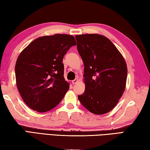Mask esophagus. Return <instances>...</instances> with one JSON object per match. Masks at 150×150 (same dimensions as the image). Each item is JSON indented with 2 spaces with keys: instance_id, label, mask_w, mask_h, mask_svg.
I'll return each mask as SVG.
<instances>
[{
  "instance_id": "1",
  "label": "esophagus",
  "mask_w": 150,
  "mask_h": 150,
  "mask_svg": "<svg viewBox=\"0 0 150 150\" xmlns=\"http://www.w3.org/2000/svg\"><path fill=\"white\" fill-rule=\"evenodd\" d=\"M78 82V79H75L74 80L72 81V83L73 84H76Z\"/></svg>"
}]
</instances>
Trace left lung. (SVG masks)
<instances>
[{
	"label": "left lung",
	"instance_id": "left-lung-1",
	"mask_svg": "<svg viewBox=\"0 0 150 150\" xmlns=\"http://www.w3.org/2000/svg\"><path fill=\"white\" fill-rule=\"evenodd\" d=\"M77 47L84 63L82 105L95 115H104L117 105L126 88L127 65L120 52L103 35H76Z\"/></svg>",
	"mask_w": 150,
	"mask_h": 150
}]
</instances>
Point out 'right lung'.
<instances>
[{
    "instance_id": "add662e5",
    "label": "right lung",
    "mask_w": 150,
    "mask_h": 150,
    "mask_svg": "<svg viewBox=\"0 0 150 150\" xmlns=\"http://www.w3.org/2000/svg\"><path fill=\"white\" fill-rule=\"evenodd\" d=\"M77 44L71 35L38 38L22 50L15 65L16 86L28 106L38 112L55 107L69 88L63 58Z\"/></svg>"
}]
</instances>
